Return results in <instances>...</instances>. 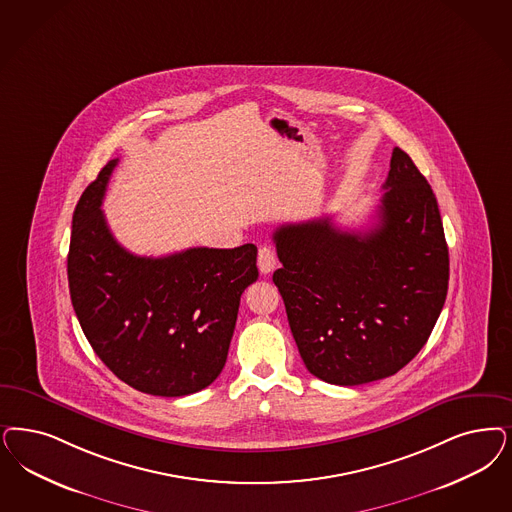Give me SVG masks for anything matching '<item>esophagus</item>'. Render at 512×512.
<instances>
[{
	"label": "esophagus",
	"instance_id": "esophagus-1",
	"mask_svg": "<svg viewBox=\"0 0 512 512\" xmlns=\"http://www.w3.org/2000/svg\"><path fill=\"white\" fill-rule=\"evenodd\" d=\"M276 263H278V259H276V251H274L272 247L263 246L259 249L257 265H259V270H261L263 274H270V272L276 268Z\"/></svg>",
	"mask_w": 512,
	"mask_h": 512
}]
</instances>
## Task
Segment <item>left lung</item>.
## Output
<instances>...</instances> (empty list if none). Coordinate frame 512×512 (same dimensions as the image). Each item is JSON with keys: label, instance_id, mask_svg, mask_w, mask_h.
<instances>
[{"label": "left lung", "instance_id": "1", "mask_svg": "<svg viewBox=\"0 0 512 512\" xmlns=\"http://www.w3.org/2000/svg\"><path fill=\"white\" fill-rule=\"evenodd\" d=\"M282 268L272 276L306 369L336 386L388 378L431 335L450 261L435 193L395 147L378 223L340 230L331 217L274 232Z\"/></svg>", "mask_w": 512, "mask_h": 512}]
</instances>
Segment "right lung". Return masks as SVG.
Instances as JSON below:
<instances>
[{"instance_id": "1", "label": "right lung", "mask_w": 512, "mask_h": 512, "mask_svg": "<svg viewBox=\"0 0 512 512\" xmlns=\"http://www.w3.org/2000/svg\"><path fill=\"white\" fill-rule=\"evenodd\" d=\"M109 160L71 221L73 310L96 355L130 388L183 397L221 374L240 297L259 278L257 247H191L166 257L126 251L100 210Z\"/></svg>"}]
</instances>
